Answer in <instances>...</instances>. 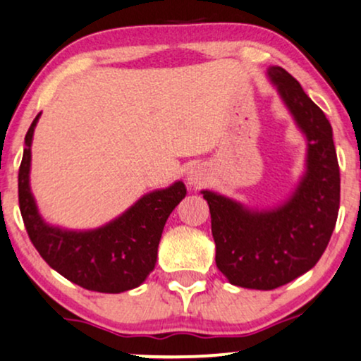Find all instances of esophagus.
<instances>
[{
    "instance_id": "34e87169",
    "label": "esophagus",
    "mask_w": 361,
    "mask_h": 361,
    "mask_svg": "<svg viewBox=\"0 0 361 361\" xmlns=\"http://www.w3.org/2000/svg\"><path fill=\"white\" fill-rule=\"evenodd\" d=\"M185 180H188V184L192 185V188H199V185H202L204 182L207 180L206 169L201 167V166L189 167L188 173H185Z\"/></svg>"
}]
</instances>
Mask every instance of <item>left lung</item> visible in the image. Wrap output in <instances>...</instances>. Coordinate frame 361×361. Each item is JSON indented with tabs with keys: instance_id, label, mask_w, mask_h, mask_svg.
Instances as JSON below:
<instances>
[{
	"instance_id": "left-lung-1",
	"label": "left lung",
	"mask_w": 361,
	"mask_h": 361,
	"mask_svg": "<svg viewBox=\"0 0 361 361\" xmlns=\"http://www.w3.org/2000/svg\"><path fill=\"white\" fill-rule=\"evenodd\" d=\"M268 77L306 137V172L286 202L249 209L212 190H201L211 211L216 264L231 284L274 289L319 261L340 209V167L333 130L323 110L281 66Z\"/></svg>"
}]
</instances>
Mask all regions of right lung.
Returning a JSON list of instances; mask_svg holds the SVG:
<instances>
[{
  "label": "right lung",
  "mask_w": 361,
  "mask_h": 361,
  "mask_svg": "<svg viewBox=\"0 0 361 361\" xmlns=\"http://www.w3.org/2000/svg\"><path fill=\"white\" fill-rule=\"evenodd\" d=\"M39 114L25 137L18 173V199L26 233L48 266L78 286L99 293H123L152 273L167 217L185 197L184 182L145 194L122 216L92 231L47 224L30 189L31 142Z\"/></svg>",
  "instance_id": "add662e5"
}]
</instances>
